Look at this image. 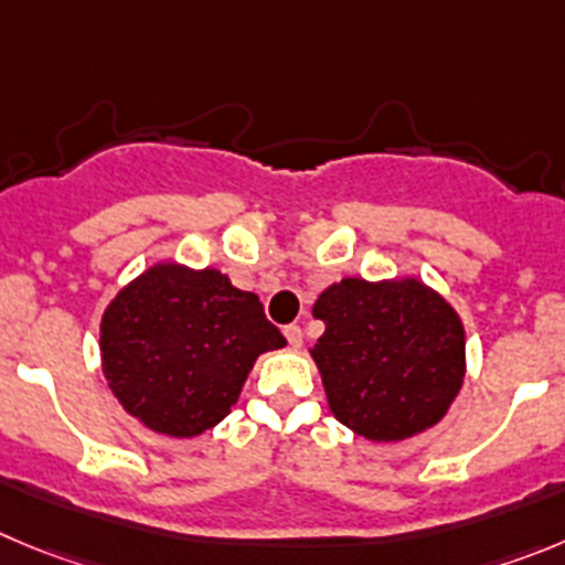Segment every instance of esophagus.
<instances>
[{
    "instance_id": "esophagus-1",
    "label": "esophagus",
    "mask_w": 565,
    "mask_h": 565,
    "mask_svg": "<svg viewBox=\"0 0 565 565\" xmlns=\"http://www.w3.org/2000/svg\"><path fill=\"white\" fill-rule=\"evenodd\" d=\"M284 337H287V342L292 348H300L303 345V329H300L298 323H289L287 329H284Z\"/></svg>"
}]
</instances>
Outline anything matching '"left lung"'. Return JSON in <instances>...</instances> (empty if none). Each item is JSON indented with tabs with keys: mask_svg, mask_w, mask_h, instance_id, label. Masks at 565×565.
I'll list each match as a JSON object with an SVG mask.
<instances>
[{
	"mask_svg": "<svg viewBox=\"0 0 565 565\" xmlns=\"http://www.w3.org/2000/svg\"><path fill=\"white\" fill-rule=\"evenodd\" d=\"M326 323L312 356L329 407L367 440H404L446 415L466 376L455 309L420 281L345 278L315 303Z\"/></svg>",
	"mask_w": 565,
	"mask_h": 565,
	"instance_id": "obj_1",
	"label": "left lung"
}]
</instances>
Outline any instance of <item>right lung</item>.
<instances>
[{
	"instance_id": "obj_1",
	"label": "right lung",
	"mask_w": 565,
	"mask_h": 565,
	"mask_svg": "<svg viewBox=\"0 0 565 565\" xmlns=\"http://www.w3.org/2000/svg\"><path fill=\"white\" fill-rule=\"evenodd\" d=\"M253 292L217 270L150 267L105 309L103 371L134 418L194 437L231 413L258 354L284 348Z\"/></svg>"
}]
</instances>
